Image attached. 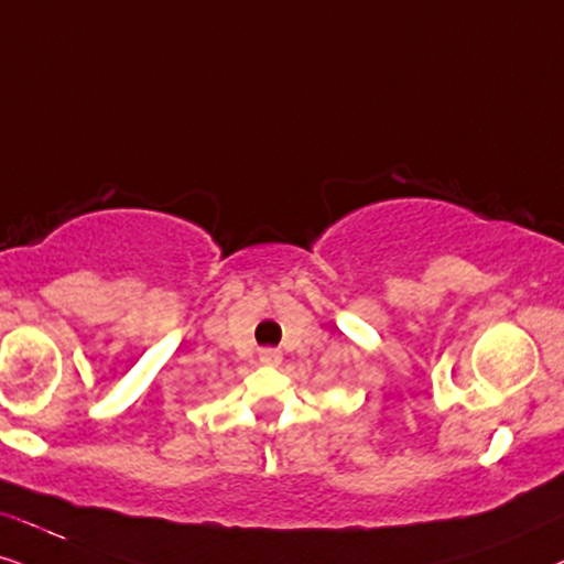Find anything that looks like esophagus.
Wrapping results in <instances>:
<instances>
[{"mask_svg": "<svg viewBox=\"0 0 564 564\" xmlns=\"http://www.w3.org/2000/svg\"><path fill=\"white\" fill-rule=\"evenodd\" d=\"M260 361L262 365H281V351L278 348H262Z\"/></svg>", "mask_w": 564, "mask_h": 564, "instance_id": "34e87169", "label": "esophagus"}]
</instances>
